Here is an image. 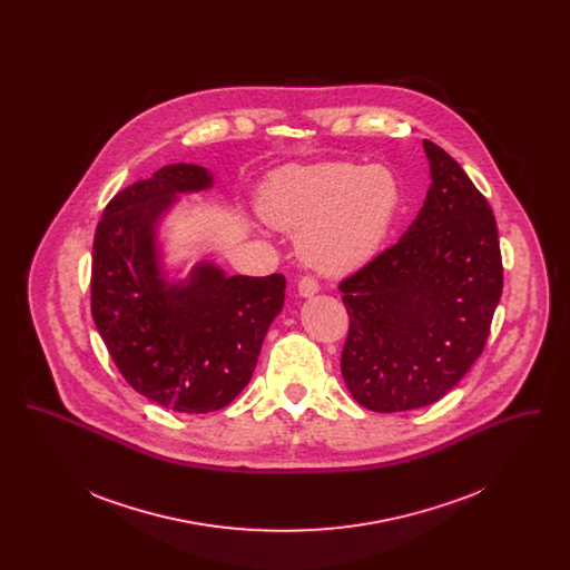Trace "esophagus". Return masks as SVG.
<instances>
[{
	"label": "esophagus",
	"mask_w": 570,
	"mask_h": 570,
	"mask_svg": "<svg viewBox=\"0 0 570 570\" xmlns=\"http://www.w3.org/2000/svg\"><path fill=\"white\" fill-rule=\"evenodd\" d=\"M297 288L301 297H314L321 286H318V282H316L312 275H303V277L298 279Z\"/></svg>",
	"instance_id": "esophagus-1"
}]
</instances>
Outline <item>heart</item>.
Returning a JSON list of instances; mask_svg holds the SVG:
<instances>
[{"label":"heart","mask_w":570,"mask_h":570,"mask_svg":"<svg viewBox=\"0 0 570 570\" xmlns=\"http://www.w3.org/2000/svg\"><path fill=\"white\" fill-rule=\"evenodd\" d=\"M402 203L391 168L328 163L273 177L258 196V212L273 226L298 233V254L309 267L342 275L376 256Z\"/></svg>","instance_id":"obj_1"}]
</instances>
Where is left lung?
Wrapping results in <instances>:
<instances>
[{
	"mask_svg": "<svg viewBox=\"0 0 570 570\" xmlns=\"http://www.w3.org/2000/svg\"><path fill=\"white\" fill-rule=\"evenodd\" d=\"M432 186L402 239L340 284L348 309L342 376L374 412L444 397L481 356L502 295L498 226L442 147L423 142Z\"/></svg>",
	"mask_w": 570,
	"mask_h": 570,
	"instance_id": "8db88e82",
	"label": "left lung"
}]
</instances>
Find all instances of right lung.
<instances>
[{
  "label": "right lung",
  "mask_w": 570,
  "mask_h": 570,
  "mask_svg": "<svg viewBox=\"0 0 570 570\" xmlns=\"http://www.w3.org/2000/svg\"><path fill=\"white\" fill-rule=\"evenodd\" d=\"M212 186L203 166H163L110 200L94 237L91 316L110 358L140 395L186 414L228 406L244 391L286 288L282 273L228 277L212 263L168 284L158 222L177 194Z\"/></svg>",
  "instance_id": "1"
}]
</instances>
